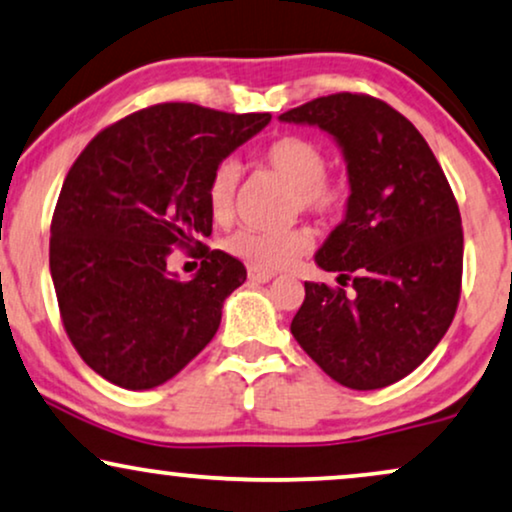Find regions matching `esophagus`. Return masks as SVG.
<instances>
[{
	"label": "esophagus",
	"mask_w": 512,
	"mask_h": 512,
	"mask_svg": "<svg viewBox=\"0 0 512 512\" xmlns=\"http://www.w3.org/2000/svg\"><path fill=\"white\" fill-rule=\"evenodd\" d=\"M248 278H250L252 283H269L271 278H274V271H264V269L250 267L248 269Z\"/></svg>",
	"instance_id": "obj_1"
}]
</instances>
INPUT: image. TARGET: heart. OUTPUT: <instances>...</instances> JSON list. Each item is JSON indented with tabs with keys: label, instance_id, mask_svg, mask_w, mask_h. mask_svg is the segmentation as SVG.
Listing matches in <instances>:
<instances>
[{
	"label": "heart",
	"instance_id": "b5f03b06",
	"mask_svg": "<svg viewBox=\"0 0 512 512\" xmlns=\"http://www.w3.org/2000/svg\"><path fill=\"white\" fill-rule=\"evenodd\" d=\"M260 160L286 179L295 191V208L319 219L338 217L347 203V191L340 181L326 177L328 158L326 151L307 137H278L262 148ZM238 181H241V167L236 160H222L212 170L208 184V203L212 217L226 222L234 215ZM231 255L241 257L257 269H281L295 262L312 248V234L307 229L288 231H255L241 229L226 241Z\"/></svg>",
	"mask_w": 512,
	"mask_h": 512
}]
</instances>
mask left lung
I'll list each match as a JSON object with an SVG mask.
<instances>
[{
  "mask_svg": "<svg viewBox=\"0 0 512 512\" xmlns=\"http://www.w3.org/2000/svg\"><path fill=\"white\" fill-rule=\"evenodd\" d=\"M328 132L347 163L345 219L314 255L352 293L304 283L290 333L335 383L378 390L430 357L454 321L461 212L423 134L385 101L331 94L278 115Z\"/></svg>",
  "mask_w": 512,
  "mask_h": 512,
  "instance_id": "obj_1",
  "label": "left lung"
}]
</instances>
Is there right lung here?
Here are the masks:
<instances>
[{"instance_id": "right-lung-1", "label": "right lung", "mask_w": 512, "mask_h": 512, "mask_svg": "<svg viewBox=\"0 0 512 512\" xmlns=\"http://www.w3.org/2000/svg\"><path fill=\"white\" fill-rule=\"evenodd\" d=\"M269 120L158 103L96 134L70 167L51 219V281L70 342L108 383L163 385L215 338L248 274L198 241L212 234L208 184ZM177 247L204 257L191 282L166 269Z\"/></svg>"}]
</instances>
